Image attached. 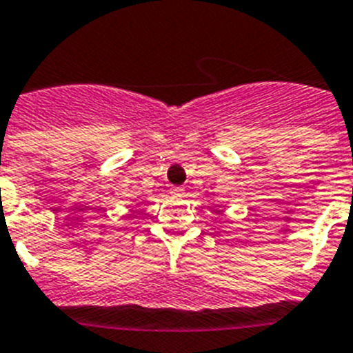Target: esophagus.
Wrapping results in <instances>:
<instances>
[{
  "instance_id": "esophagus-1",
  "label": "esophagus",
  "mask_w": 353,
  "mask_h": 353,
  "mask_svg": "<svg viewBox=\"0 0 353 353\" xmlns=\"http://www.w3.org/2000/svg\"><path fill=\"white\" fill-rule=\"evenodd\" d=\"M172 194H174V196H177V197H183L185 196V188H183V186H174V188H172Z\"/></svg>"
}]
</instances>
